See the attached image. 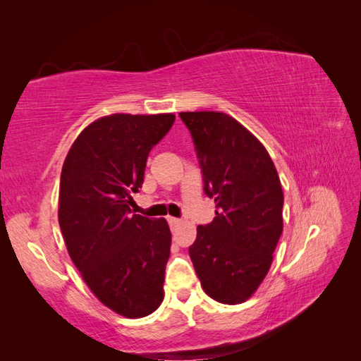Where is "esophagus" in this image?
<instances>
[{"mask_svg": "<svg viewBox=\"0 0 361 361\" xmlns=\"http://www.w3.org/2000/svg\"><path fill=\"white\" fill-rule=\"evenodd\" d=\"M180 223L179 218H174V216H168V224H170L171 227H176Z\"/></svg>", "mask_w": 361, "mask_h": 361, "instance_id": "34e87169", "label": "esophagus"}]
</instances>
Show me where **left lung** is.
<instances>
[{
    "mask_svg": "<svg viewBox=\"0 0 361 361\" xmlns=\"http://www.w3.org/2000/svg\"><path fill=\"white\" fill-rule=\"evenodd\" d=\"M193 138L204 193L215 200L213 221L197 226L188 247L204 291L241 304L268 274L283 229V193L268 151L221 112H180Z\"/></svg>",
    "mask_w": 361,
    "mask_h": 361,
    "instance_id": "1",
    "label": "left lung"
}]
</instances>
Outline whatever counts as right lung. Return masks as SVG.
Listing matches in <instances>:
<instances>
[{
  "instance_id": "add662e5",
  "label": "right lung",
  "mask_w": 361,
  "mask_h": 361,
  "mask_svg": "<svg viewBox=\"0 0 361 361\" xmlns=\"http://www.w3.org/2000/svg\"><path fill=\"white\" fill-rule=\"evenodd\" d=\"M176 116L115 114L87 126L63 161L59 226L73 263L94 296L126 318L164 300L171 232L164 218L130 215L151 149Z\"/></svg>"
}]
</instances>
